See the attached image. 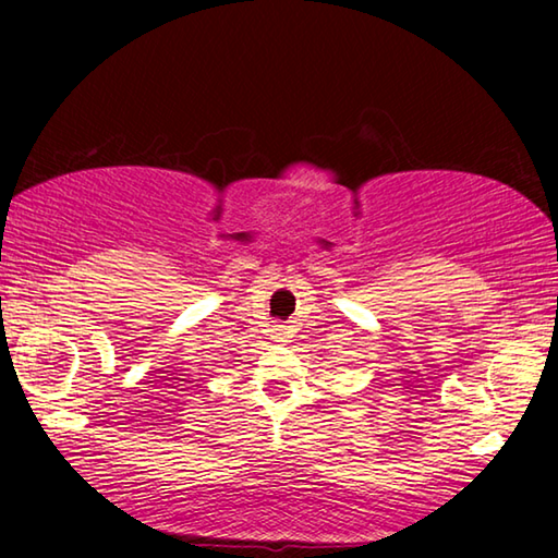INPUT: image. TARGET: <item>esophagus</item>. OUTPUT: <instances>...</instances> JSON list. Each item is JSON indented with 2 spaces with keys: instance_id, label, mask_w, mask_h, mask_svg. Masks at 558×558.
Returning a JSON list of instances; mask_svg holds the SVG:
<instances>
[{
  "instance_id": "esophagus-1",
  "label": "esophagus",
  "mask_w": 558,
  "mask_h": 558,
  "mask_svg": "<svg viewBox=\"0 0 558 558\" xmlns=\"http://www.w3.org/2000/svg\"><path fill=\"white\" fill-rule=\"evenodd\" d=\"M278 338H286V333H282V330H280V333H278Z\"/></svg>"
}]
</instances>
